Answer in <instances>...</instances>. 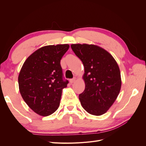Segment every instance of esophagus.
<instances>
[{
	"mask_svg": "<svg viewBox=\"0 0 146 146\" xmlns=\"http://www.w3.org/2000/svg\"><path fill=\"white\" fill-rule=\"evenodd\" d=\"M76 78H74L70 79V80H69V82H70V83H74L75 82H76Z\"/></svg>",
	"mask_w": 146,
	"mask_h": 146,
	"instance_id": "obj_1",
	"label": "esophagus"
}]
</instances>
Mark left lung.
Segmentation results:
<instances>
[{"label":"left lung","mask_w":146,"mask_h":146,"mask_svg":"<svg viewBox=\"0 0 146 146\" xmlns=\"http://www.w3.org/2000/svg\"><path fill=\"white\" fill-rule=\"evenodd\" d=\"M85 68V90L79 94L81 105L91 114L100 116L116 100L121 88L117 63L107 50L98 46L75 44L70 46Z\"/></svg>","instance_id":"8db88e82"}]
</instances>
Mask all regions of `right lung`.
<instances>
[{"mask_svg":"<svg viewBox=\"0 0 146 146\" xmlns=\"http://www.w3.org/2000/svg\"><path fill=\"white\" fill-rule=\"evenodd\" d=\"M69 47L68 44L41 47L28 57L21 69L20 93L39 115L49 116L59 107L62 90L69 83L63 80L60 61Z\"/></svg>","mask_w":146,"mask_h":146,"instance_id":"1","label":"right lung"}]
</instances>
